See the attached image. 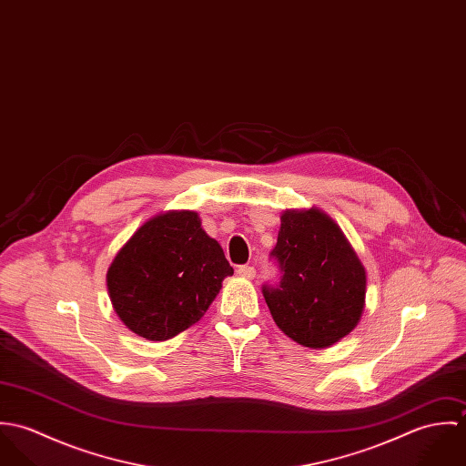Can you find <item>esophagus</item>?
I'll return each instance as SVG.
<instances>
[{
    "label": "esophagus",
    "instance_id": "obj_1",
    "mask_svg": "<svg viewBox=\"0 0 466 466\" xmlns=\"http://www.w3.org/2000/svg\"><path fill=\"white\" fill-rule=\"evenodd\" d=\"M237 274L242 276V278H248V279H253L255 274H257V268L253 266H240L237 268Z\"/></svg>",
    "mask_w": 466,
    "mask_h": 466
}]
</instances>
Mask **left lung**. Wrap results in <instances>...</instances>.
Instances as JSON below:
<instances>
[{
    "mask_svg": "<svg viewBox=\"0 0 466 466\" xmlns=\"http://www.w3.org/2000/svg\"><path fill=\"white\" fill-rule=\"evenodd\" d=\"M272 249L281 281L264 285L278 329L321 350L351 332L366 305V268L342 229L318 208L287 209Z\"/></svg>",
    "mask_w": 466,
    "mask_h": 466,
    "instance_id": "8db88e82",
    "label": "left lung"
}]
</instances>
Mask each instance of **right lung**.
I'll return each instance as SVG.
<instances>
[{"mask_svg":"<svg viewBox=\"0 0 466 466\" xmlns=\"http://www.w3.org/2000/svg\"><path fill=\"white\" fill-rule=\"evenodd\" d=\"M233 267L200 217L172 209L143 222L107 268L116 316L147 340H167L196 325Z\"/></svg>","mask_w":466,"mask_h":466,"instance_id":"right-lung-1","label":"right lung"}]
</instances>
